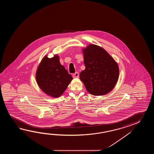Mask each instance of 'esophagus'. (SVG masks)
Masks as SVG:
<instances>
[{"label":"esophagus","instance_id":"34e87169","mask_svg":"<svg viewBox=\"0 0 154 154\" xmlns=\"http://www.w3.org/2000/svg\"><path fill=\"white\" fill-rule=\"evenodd\" d=\"M79 76V74L78 72H75V73L73 74V75H72V77H73L74 78H78Z\"/></svg>","mask_w":154,"mask_h":154}]
</instances>
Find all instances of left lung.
I'll return each mask as SVG.
<instances>
[{
    "label": "left lung",
    "instance_id": "left-lung-1",
    "mask_svg": "<svg viewBox=\"0 0 154 154\" xmlns=\"http://www.w3.org/2000/svg\"><path fill=\"white\" fill-rule=\"evenodd\" d=\"M85 69L80 79L87 91L94 96L111 91L119 78V66L108 53L100 46L91 44L82 49Z\"/></svg>",
    "mask_w": 154,
    "mask_h": 154
}]
</instances>
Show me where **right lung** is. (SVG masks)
<instances>
[{
  "instance_id": "right-lung-1",
  "label": "right lung",
  "mask_w": 154,
  "mask_h": 154,
  "mask_svg": "<svg viewBox=\"0 0 154 154\" xmlns=\"http://www.w3.org/2000/svg\"><path fill=\"white\" fill-rule=\"evenodd\" d=\"M36 80L39 88L53 97L62 95L72 78L64 66L60 64L59 56L49 58L45 56L37 69Z\"/></svg>"
}]
</instances>
